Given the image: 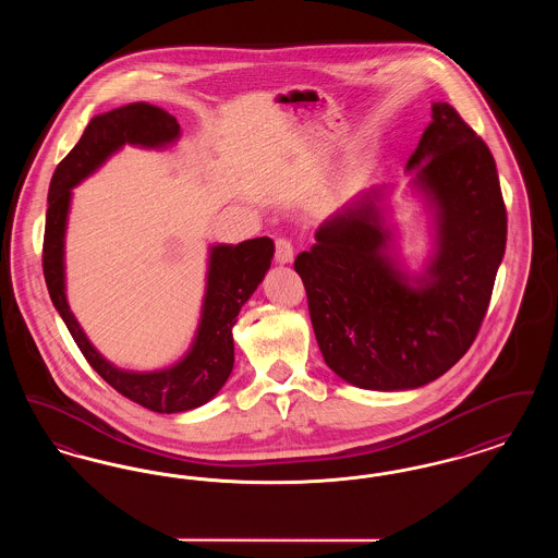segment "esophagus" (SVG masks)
<instances>
[{
	"label": "esophagus",
	"instance_id": "esophagus-1",
	"mask_svg": "<svg viewBox=\"0 0 558 558\" xmlns=\"http://www.w3.org/2000/svg\"><path fill=\"white\" fill-rule=\"evenodd\" d=\"M292 257H294V253H292L291 242L284 239L276 240V253H274L276 264L287 266V264H292Z\"/></svg>",
	"mask_w": 558,
	"mask_h": 558
}]
</instances>
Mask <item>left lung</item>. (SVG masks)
I'll return each instance as SVG.
<instances>
[{"mask_svg":"<svg viewBox=\"0 0 558 558\" xmlns=\"http://www.w3.org/2000/svg\"><path fill=\"white\" fill-rule=\"evenodd\" d=\"M430 110L405 165L430 221L423 269L399 257L393 186L360 192L294 259L324 362L360 389H418L450 371L477 337L505 257L496 160L448 102Z\"/></svg>","mask_w":558,"mask_h":558,"instance_id":"left-lung-1","label":"left lung"}]
</instances>
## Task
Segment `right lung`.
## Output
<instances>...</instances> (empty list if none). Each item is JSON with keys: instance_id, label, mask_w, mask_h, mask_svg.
<instances>
[{"instance_id": "add662e5", "label": "right lung", "mask_w": 558, "mask_h": 558, "mask_svg": "<svg viewBox=\"0 0 558 558\" xmlns=\"http://www.w3.org/2000/svg\"><path fill=\"white\" fill-rule=\"evenodd\" d=\"M180 123L167 110L148 102H133L94 117L75 148L53 171L48 192L44 276L53 307L71 337L112 389L135 403L175 414L194 410L219 393L234 368L232 328L242 305L264 282L274 259V240H244L240 244H213L207 262V284L198 328L186 353L169 368L133 372L117 368L92 345L66 301L64 239L73 187L96 173L125 144L162 150L180 140Z\"/></svg>"}]
</instances>
